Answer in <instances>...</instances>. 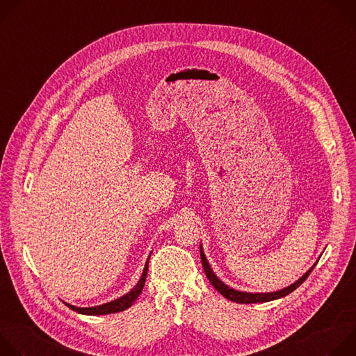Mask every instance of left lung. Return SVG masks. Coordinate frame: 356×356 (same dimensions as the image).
<instances>
[{
  "instance_id": "obj_1",
  "label": "left lung",
  "mask_w": 356,
  "mask_h": 356,
  "mask_svg": "<svg viewBox=\"0 0 356 356\" xmlns=\"http://www.w3.org/2000/svg\"><path fill=\"white\" fill-rule=\"evenodd\" d=\"M200 257H201V264H202V269H204L206 272V276L209 277V280L211 282V284L228 300L234 301V302H241V304H250V302H266V301H272V300H277V298H282L287 294H290L291 291H294L304 280H306L309 277V275L312 273V270L314 269V266L317 265L318 259L316 261V264L304 273L300 279H297L294 283H291L290 286L287 287H283L280 290H276V291H269V293H249V291H241V290H236L234 287H229L228 284H225L216 273L214 270L211 269V265L209 264L207 258H206V253H204V249H202V243L200 242Z\"/></svg>"
}]
</instances>
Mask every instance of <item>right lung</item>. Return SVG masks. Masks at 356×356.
I'll return each instance as SVG.
<instances>
[{
	"instance_id": "obj_1",
	"label": "right lung",
	"mask_w": 356,
	"mask_h": 356,
	"mask_svg": "<svg viewBox=\"0 0 356 356\" xmlns=\"http://www.w3.org/2000/svg\"><path fill=\"white\" fill-rule=\"evenodd\" d=\"M149 258H150V255L147 257V259L145 262V268H143V272H142L138 283L128 293H125L124 296H121L118 298H114V300H111L108 302L99 304V306H92V307H77V306H73V304H69L66 301H63V302L66 304L69 309H72L73 312L80 313V314H86V316H106V314H114V313H120V312H124V310L129 309L132 304L135 302V300L138 298V296L142 293V289L145 286V280H146V275H147Z\"/></svg>"
}]
</instances>
